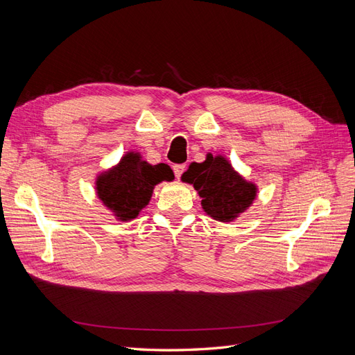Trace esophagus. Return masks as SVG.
<instances>
[{
	"mask_svg": "<svg viewBox=\"0 0 355 355\" xmlns=\"http://www.w3.org/2000/svg\"><path fill=\"white\" fill-rule=\"evenodd\" d=\"M173 171H175V176L179 179L182 176V173L185 171V164H176L173 166Z\"/></svg>",
	"mask_w": 355,
	"mask_h": 355,
	"instance_id": "1",
	"label": "esophagus"
}]
</instances>
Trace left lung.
I'll return each mask as SVG.
<instances>
[{
  "label": "left lung",
  "mask_w": 355,
  "mask_h": 355,
  "mask_svg": "<svg viewBox=\"0 0 355 355\" xmlns=\"http://www.w3.org/2000/svg\"><path fill=\"white\" fill-rule=\"evenodd\" d=\"M182 180L194 185L204 211L219 222L239 218L256 198V185L245 182L222 155L207 154L202 163H192Z\"/></svg>",
  "instance_id": "obj_1"
}]
</instances>
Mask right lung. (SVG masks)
Segmentation results:
<instances>
[{
    "label": "right lung",
    "mask_w": 355,
    "mask_h": 355,
    "mask_svg": "<svg viewBox=\"0 0 355 355\" xmlns=\"http://www.w3.org/2000/svg\"><path fill=\"white\" fill-rule=\"evenodd\" d=\"M175 179L167 164L151 166L141 154L128 153L114 168L96 180V191L102 202L120 220H132L153 197L154 187Z\"/></svg>",
    "instance_id": "add662e5"
}]
</instances>
